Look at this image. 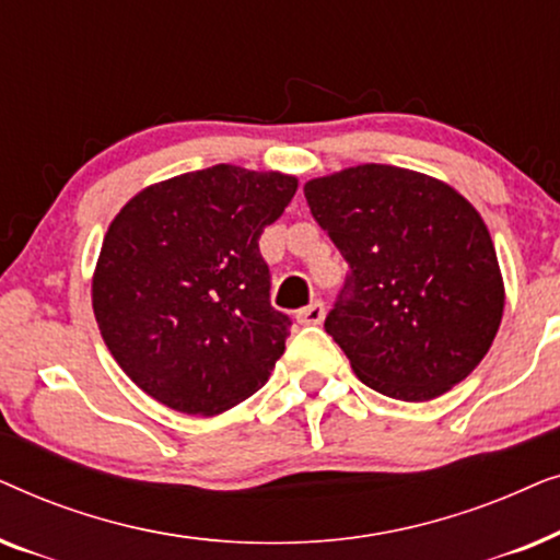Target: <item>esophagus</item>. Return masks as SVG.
I'll return each instance as SVG.
<instances>
[{"label": "esophagus", "mask_w": 560, "mask_h": 560, "mask_svg": "<svg viewBox=\"0 0 560 560\" xmlns=\"http://www.w3.org/2000/svg\"><path fill=\"white\" fill-rule=\"evenodd\" d=\"M324 316H326V305L320 303V301H313L311 305H305V308H301L298 311V324H303V326H318L320 320H324Z\"/></svg>", "instance_id": "esophagus-1"}]
</instances>
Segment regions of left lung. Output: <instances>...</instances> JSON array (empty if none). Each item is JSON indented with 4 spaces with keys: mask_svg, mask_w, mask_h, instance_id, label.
I'll use <instances>...</instances> for the list:
<instances>
[{
    "mask_svg": "<svg viewBox=\"0 0 560 560\" xmlns=\"http://www.w3.org/2000/svg\"><path fill=\"white\" fill-rule=\"evenodd\" d=\"M303 194L349 265L324 326L357 377L405 402L469 377L504 308L477 209L446 183L374 163L308 180Z\"/></svg>",
    "mask_w": 560,
    "mask_h": 560,
    "instance_id": "8db88e82",
    "label": "left lung"
}]
</instances>
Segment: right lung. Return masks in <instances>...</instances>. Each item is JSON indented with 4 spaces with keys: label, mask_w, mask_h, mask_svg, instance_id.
<instances>
[{
    "label": "right lung",
    "mask_w": 560,
    "mask_h": 560,
    "mask_svg": "<svg viewBox=\"0 0 560 560\" xmlns=\"http://www.w3.org/2000/svg\"><path fill=\"white\" fill-rule=\"evenodd\" d=\"M298 180L213 165L137 194L104 236L94 316L137 387L188 416H219L270 380L290 318L270 303L259 236Z\"/></svg>",
    "instance_id": "add662e5"
}]
</instances>
